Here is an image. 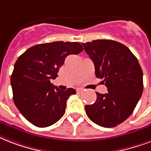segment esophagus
<instances>
[{
    "label": "esophagus",
    "instance_id": "34e87169",
    "mask_svg": "<svg viewBox=\"0 0 151 151\" xmlns=\"http://www.w3.org/2000/svg\"><path fill=\"white\" fill-rule=\"evenodd\" d=\"M83 89H81V88L77 89V92H78V93H81V92H83Z\"/></svg>",
    "mask_w": 151,
    "mask_h": 151
}]
</instances>
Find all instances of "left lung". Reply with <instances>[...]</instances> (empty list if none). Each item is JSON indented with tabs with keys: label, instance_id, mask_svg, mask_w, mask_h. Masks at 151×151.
<instances>
[{
	"label": "left lung",
	"instance_id": "1",
	"mask_svg": "<svg viewBox=\"0 0 151 151\" xmlns=\"http://www.w3.org/2000/svg\"><path fill=\"white\" fill-rule=\"evenodd\" d=\"M82 44L94 62L95 76L108 89L105 94L96 92V101L85 106L86 115L98 125L116 127L130 116L142 96V68L130 50L118 42L99 39Z\"/></svg>",
	"mask_w": 151,
	"mask_h": 151
}]
</instances>
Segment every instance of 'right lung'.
<instances>
[{
  "label": "right lung",
  "mask_w": 151,
  "mask_h": 151,
  "mask_svg": "<svg viewBox=\"0 0 151 151\" xmlns=\"http://www.w3.org/2000/svg\"><path fill=\"white\" fill-rule=\"evenodd\" d=\"M83 50L79 42H53L34 45L19 57L11 76L14 103L32 124L45 128L65 113L66 101L76 94L74 89L61 91L50 83L65 58Z\"/></svg>",
  "instance_id": "add662e5"
}]
</instances>
